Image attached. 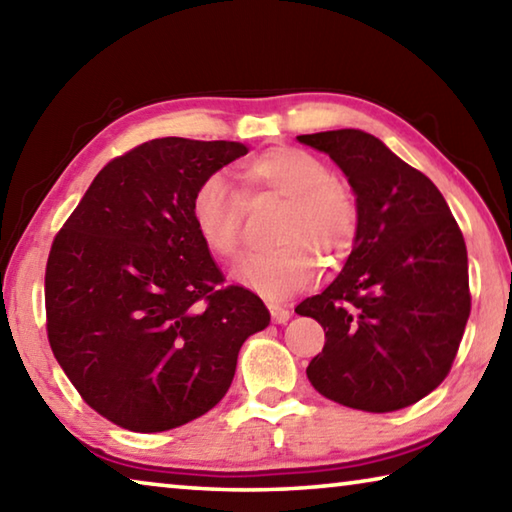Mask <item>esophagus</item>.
Instances as JSON below:
<instances>
[{"instance_id":"34e87169","label":"esophagus","mask_w":512,"mask_h":512,"mask_svg":"<svg viewBox=\"0 0 512 512\" xmlns=\"http://www.w3.org/2000/svg\"><path fill=\"white\" fill-rule=\"evenodd\" d=\"M268 311H271V316H273V320H275L277 325H284L291 318V311L287 307L273 305V302H271V305H268Z\"/></svg>"}]
</instances>
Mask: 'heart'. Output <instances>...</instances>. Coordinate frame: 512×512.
Segmentation results:
<instances>
[{"mask_svg":"<svg viewBox=\"0 0 512 512\" xmlns=\"http://www.w3.org/2000/svg\"><path fill=\"white\" fill-rule=\"evenodd\" d=\"M246 198L271 192L284 198L277 214L275 246L255 250L235 268L237 280L266 298H287L309 287L320 262L309 246L323 248L327 259L350 253L359 230V207L352 189L329 176V167L298 146H273L250 158L239 171ZM192 223L214 257L232 259L241 246L244 197L221 173H210L189 201Z\"/></svg>","mask_w":512,"mask_h":512,"instance_id":"1","label":"heart"}]
</instances>
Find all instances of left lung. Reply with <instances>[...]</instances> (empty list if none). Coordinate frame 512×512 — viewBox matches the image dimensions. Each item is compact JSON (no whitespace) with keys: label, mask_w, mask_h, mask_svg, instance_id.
Returning a JSON list of instances; mask_svg holds the SVG:
<instances>
[{"label":"left lung","mask_w":512,"mask_h":512,"mask_svg":"<svg viewBox=\"0 0 512 512\" xmlns=\"http://www.w3.org/2000/svg\"><path fill=\"white\" fill-rule=\"evenodd\" d=\"M298 140L339 164L359 207L341 275L296 307L325 329L307 377L350 409H404L443 384L461 345L472 309L463 232L438 187L375 135L341 128Z\"/></svg>","instance_id":"1"}]
</instances>
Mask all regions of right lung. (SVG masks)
Listing matches in <instances>:
<instances>
[{
  "mask_svg": "<svg viewBox=\"0 0 512 512\" xmlns=\"http://www.w3.org/2000/svg\"><path fill=\"white\" fill-rule=\"evenodd\" d=\"M239 142L162 137L103 167L54 237L47 339L83 402L121 429L180 427L221 402L264 302L225 277L192 223L203 178Z\"/></svg>",
  "mask_w": 512,
  "mask_h": 512,
  "instance_id": "right-lung-1",
  "label": "right lung"
}]
</instances>
